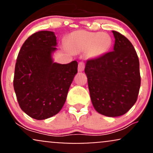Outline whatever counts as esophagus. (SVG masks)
Segmentation results:
<instances>
[{
    "label": "esophagus",
    "instance_id": "obj_1",
    "mask_svg": "<svg viewBox=\"0 0 153 153\" xmlns=\"http://www.w3.org/2000/svg\"><path fill=\"white\" fill-rule=\"evenodd\" d=\"M84 68H85V63L83 62H80L78 64V71L82 72L84 71Z\"/></svg>",
    "mask_w": 153,
    "mask_h": 153
}]
</instances>
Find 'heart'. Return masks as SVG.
I'll use <instances>...</instances> for the list:
<instances>
[{"label": "heart", "mask_w": 153, "mask_h": 153, "mask_svg": "<svg viewBox=\"0 0 153 153\" xmlns=\"http://www.w3.org/2000/svg\"><path fill=\"white\" fill-rule=\"evenodd\" d=\"M112 40L106 33L85 30L71 33L67 39V45L75 52L87 51L90 57H99L106 54L111 46Z\"/></svg>", "instance_id": "heart-1"}]
</instances>
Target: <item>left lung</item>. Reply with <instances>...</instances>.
<instances>
[{
	"label": "left lung",
	"instance_id": "1",
	"mask_svg": "<svg viewBox=\"0 0 153 153\" xmlns=\"http://www.w3.org/2000/svg\"><path fill=\"white\" fill-rule=\"evenodd\" d=\"M114 51L88 59L85 73L93 106L101 114L115 117L126 114L137 100L141 78L140 62L132 44L112 31Z\"/></svg>",
	"mask_w": 153,
	"mask_h": 153
}]
</instances>
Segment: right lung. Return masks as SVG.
Listing matches in <instances>:
<instances>
[{"label":"right lung","mask_w":153,"mask_h":153,"mask_svg":"<svg viewBox=\"0 0 153 153\" xmlns=\"http://www.w3.org/2000/svg\"><path fill=\"white\" fill-rule=\"evenodd\" d=\"M56 45L52 31L34 33L23 44L16 62L13 88L19 104L37 120L53 117L62 109L78 73L77 61L62 65L53 62Z\"/></svg>","instance_id":"right-lung-1"}]
</instances>
